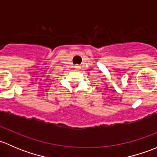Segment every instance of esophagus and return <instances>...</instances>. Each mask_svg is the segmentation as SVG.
I'll list each match as a JSON object with an SVG mask.
<instances>
[{"label":"esophagus","instance_id":"obj_1","mask_svg":"<svg viewBox=\"0 0 157 157\" xmlns=\"http://www.w3.org/2000/svg\"><path fill=\"white\" fill-rule=\"evenodd\" d=\"M74 68H75L76 70H79V69H80V66L75 65V66H74Z\"/></svg>","mask_w":157,"mask_h":157}]
</instances>
